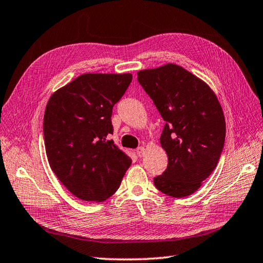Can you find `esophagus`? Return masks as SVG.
Returning a JSON list of instances; mask_svg holds the SVG:
<instances>
[{
    "label": "esophagus",
    "instance_id": "esophagus-1",
    "mask_svg": "<svg viewBox=\"0 0 263 263\" xmlns=\"http://www.w3.org/2000/svg\"><path fill=\"white\" fill-rule=\"evenodd\" d=\"M136 152H137V155L139 158H142L144 154H145V147L144 146H139L137 149H136Z\"/></svg>",
    "mask_w": 263,
    "mask_h": 263
}]
</instances>
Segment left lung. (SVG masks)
I'll return each mask as SVG.
<instances>
[{
    "label": "left lung",
    "instance_id": "left-lung-1",
    "mask_svg": "<svg viewBox=\"0 0 263 263\" xmlns=\"http://www.w3.org/2000/svg\"><path fill=\"white\" fill-rule=\"evenodd\" d=\"M137 80L165 121L160 143L168 167L154 185L165 195L189 196L220 159L226 137L221 105L203 80L174 63L138 71Z\"/></svg>",
    "mask_w": 263,
    "mask_h": 263
}]
</instances>
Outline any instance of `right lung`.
I'll return each mask as SVG.
<instances>
[{
	"label": "right lung",
	"mask_w": 263,
	"mask_h": 263,
	"mask_svg": "<svg viewBox=\"0 0 263 263\" xmlns=\"http://www.w3.org/2000/svg\"><path fill=\"white\" fill-rule=\"evenodd\" d=\"M132 73H84L47 102L43 132L50 167L84 201L102 202L119 189L132 159L109 141L112 109Z\"/></svg>",
	"instance_id": "obj_1"
}]
</instances>
